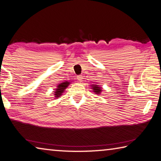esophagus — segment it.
<instances>
[{
	"mask_svg": "<svg viewBox=\"0 0 161 161\" xmlns=\"http://www.w3.org/2000/svg\"><path fill=\"white\" fill-rule=\"evenodd\" d=\"M77 79H78V80H79L80 82H81V81H82V80H83V75L77 76Z\"/></svg>",
	"mask_w": 161,
	"mask_h": 161,
	"instance_id": "esophagus-1",
	"label": "esophagus"
}]
</instances>
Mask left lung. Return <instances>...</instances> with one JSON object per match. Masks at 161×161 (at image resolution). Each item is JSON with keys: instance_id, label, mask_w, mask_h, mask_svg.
I'll return each instance as SVG.
<instances>
[{"instance_id": "obj_1", "label": "left lung", "mask_w": 161, "mask_h": 161, "mask_svg": "<svg viewBox=\"0 0 161 161\" xmlns=\"http://www.w3.org/2000/svg\"><path fill=\"white\" fill-rule=\"evenodd\" d=\"M91 86L92 88L91 89L93 90V91L97 95H100L101 93L102 88H101V87H100V86L96 85V84H92V85H91Z\"/></svg>"}]
</instances>
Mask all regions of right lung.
I'll list each match as a JSON object with an SVG mask.
<instances>
[{
	"label": "right lung",
	"instance_id": "add662e5",
	"mask_svg": "<svg viewBox=\"0 0 161 161\" xmlns=\"http://www.w3.org/2000/svg\"><path fill=\"white\" fill-rule=\"evenodd\" d=\"M70 84L69 81H63V83H59L57 86L56 89H55L54 91V97L55 98H58L63 95V93H64V91L67 88V87Z\"/></svg>",
	"mask_w": 161,
	"mask_h": 161
}]
</instances>
